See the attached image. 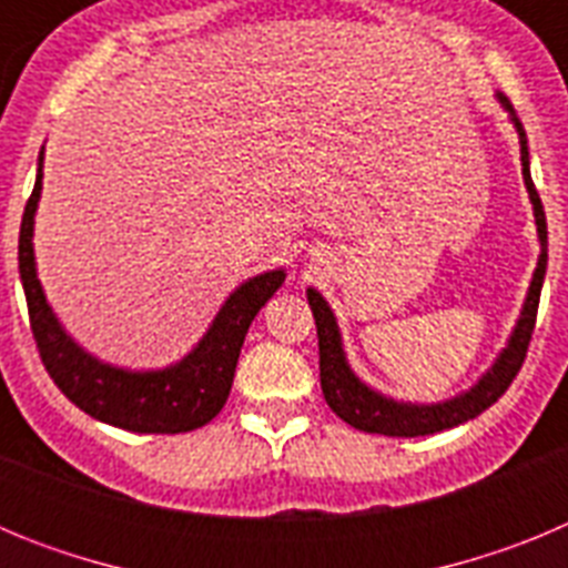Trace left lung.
<instances>
[{
    "mask_svg": "<svg viewBox=\"0 0 568 568\" xmlns=\"http://www.w3.org/2000/svg\"><path fill=\"white\" fill-rule=\"evenodd\" d=\"M500 104L509 110L511 124L520 135V162H524V182L529 190L531 207H535V224H538L540 239V258L535 275H531L529 295H526L524 313H520L518 324L511 329L509 344L504 353L495 358L489 373L478 381V384L460 393L458 398L440 400V404H404V400H393L386 395L375 393L373 386H366L358 375L349 369L341 346L338 324L329 310V304L321 298L318 290H307L310 310H313L315 327H318V369H321V389H324V400L329 404L341 420H346L355 429L375 435H393V438H418V435H435L440 429H453V426L466 424V420L478 418L484 409H489L500 395L509 389L515 375L524 366L526 349H529L531 333H535V318H538L540 304V287H544L546 275V213L540 204V195L535 190L529 173V148H526V130L520 119L511 110L509 99L500 97Z\"/></svg>",
    "mask_w": 568,
    "mask_h": 568,
    "instance_id": "1",
    "label": "left lung"
}]
</instances>
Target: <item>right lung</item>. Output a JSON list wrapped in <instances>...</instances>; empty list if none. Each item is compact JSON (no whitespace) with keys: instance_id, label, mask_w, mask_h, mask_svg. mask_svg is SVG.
<instances>
[{"instance_id":"obj_1","label":"right lung","mask_w":568,"mask_h":568,"mask_svg":"<svg viewBox=\"0 0 568 568\" xmlns=\"http://www.w3.org/2000/svg\"><path fill=\"white\" fill-rule=\"evenodd\" d=\"M42 162L44 155H39L37 184L24 204L22 230H19V275H22L24 298H28L30 329H33L37 349L53 384L90 418L128 429V433L175 435L199 429L213 420L227 404L244 335L258 310L284 284V270L244 281L224 301V307L219 310L193 353L184 355L179 364L168 369H150V373L102 364L64 333L37 278L33 215H37L39 193H42Z\"/></svg>"}]
</instances>
